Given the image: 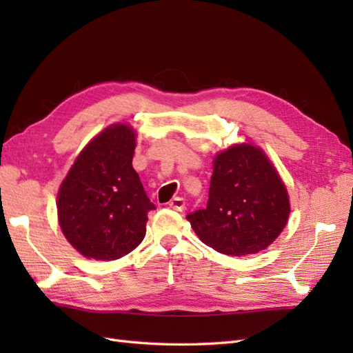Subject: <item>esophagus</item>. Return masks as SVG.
Instances as JSON below:
<instances>
[{
  "label": "esophagus",
  "mask_w": 353,
  "mask_h": 353,
  "mask_svg": "<svg viewBox=\"0 0 353 353\" xmlns=\"http://www.w3.org/2000/svg\"><path fill=\"white\" fill-rule=\"evenodd\" d=\"M168 206H170L171 209H174V211L182 212L183 209H185V200H183L182 197H174V199H172V200L170 201Z\"/></svg>",
  "instance_id": "1"
}]
</instances>
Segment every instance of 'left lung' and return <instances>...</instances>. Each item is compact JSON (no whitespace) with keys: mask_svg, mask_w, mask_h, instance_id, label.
I'll use <instances>...</instances> for the list:
<instances>
[{"mask_svg":"<svg viewBox=\"0 0 353 353\" xmlns=\"http://www.w3.org/2000/svg\"><path fill=\"white\" fill-rule=\"evenodd\" d=\"M288 215V194L277 171L262 150L241 144L215 157L208 206L186 219L206 245L245 256L272 244Z\"/></svg>","mask_w":353,"mask_h":353,"instance_id":"1","label":"left lung"}]
</instances>
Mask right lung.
Instances as JSON below:
<instances>
[{
	"instance_id": "add662e5",
	"label": "right lung",
	"mask_w": 353,
	"mask_h": 353,
	"mask_svg": "<svg viewBox=\"0 0 353 353\" xmlns=\"http://www.w3.org/2000/svg\"><path fill=\"white\" fill-rule=\"evenodd\" d=\"M134 133L115 124L83 148L61 185L59 223L83 256L114 261L130 253L145 236L150 201L132 167Z\"/></svg>"
}]
</instances>
